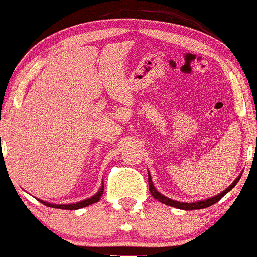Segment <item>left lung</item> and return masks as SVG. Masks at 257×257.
Segmentation results:
<instances>
[{
  "label": "left lung",
  "mask_w": 257,
  "mask_h": 257,
  "mask_svg": "<svg viewBox=\"0 0 257 257\" xmlns=\"http://www.w3.org/2000/svg\"><path fill=\"white\" fill-rule=\"evenodd\" d=\"M241 175L238 178H236V180H234L233 183H232L231 185H229L227 189H224L223 192L219 193L218 195H216V197H212V198H208V199H204V200H199V202H194V203H184V202H178V200H173L170 199V198L165 197V195H163L161 193H159L158 190H156V188L154 187L153 184V180H151V177L150 174H149V190H150L151 195H153L155 199H158L159 202H161V203L167 204V206H170V207H174V208H179V209H184V211H193V209H202V208H207V207L212 206V204L217 203L219 199H221L223 195H226L227 193L229 192V190L232 189V188L234 187V185L238 183V180H240Z\"/></svg>",
  "instance_id": "obj_1"
}]
</instances>
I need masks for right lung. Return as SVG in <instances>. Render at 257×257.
Listing matches in <instances>:
<instances>
[{
  "mask_svg": "<svg viewBox=\"0 0 257 257\" xmlns=\"http://www.w3.org/2000/svg\"><path fill=\"white\" fill-rule=\"evenodd\" d=\"M103 189H104V185L102 184V187L99 188V190L93 195V197H90L88 198V199H84L82 200V202H77V203H73V204H51V203H48V202H44V200H40V199L39 200H40L43 204H45V206L51 207V208L69 209V211H73V209H79V208H83V207H87V206H90V204L97 203V202L101 199L102 194H103Z\"/></svg>",
  "mask_w": 257,
  "mask_h": 257,
  "instance_id": "right-lung-1",
  "label": "right lung"
}]
</instances>
